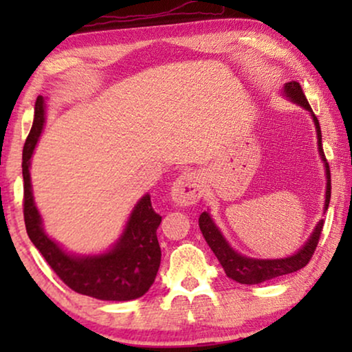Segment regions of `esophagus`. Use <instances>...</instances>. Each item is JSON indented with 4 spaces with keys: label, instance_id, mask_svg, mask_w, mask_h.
I'll use <instances>...</instances> for the list:
<instances>
[{
    "label": "esophagus",
    "instance_id": "34e87169",
    "mask_svg": "<svg viewBox=\"0 0 352 352\" xmlns=\"http://www.w3.org/2000/svg\"><path fill=\"white\" fill-rule=\"evenodd\" d=\"M204 195V186L195 173H182L171 186V199L177 206H192Z\"/></svg>",
    "mask_w": 352,
    "mask_h": 352
}]
</instances>
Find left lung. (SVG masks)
Listing matches in <instances>:
<instances>
[{
	"label": "left lung",
	"mask_w": 352,
	"mask_h": 352,
	"mask_svg": "<svg viewBox=\"0 0 352 352\" xmlns=\"http://www.w3.org/2000/svg\"><path fill=\"white\" fill-rule=\"evenodd\" d=\"M282 96L287 98L290 102L296 104L298 107L305 109L306 112H309L312 122H314L316 126V134H317V151H319L320 160L324 163L325 170V201H324V214L325 211L329 210L330 204V190H331V181H330V168L329 163L325 160L324 148H322V133H320V124L319 120L312 112L309 102H307L305 93H302L300 83L296 81H288V83L283 85ZM199 226L201 234L206 240V243L210 245V248L213 250L214 256L218 258L221 266H223L226 276L232 280L243 283V285H256V283H263L266 280H271V278L285 276V274H292L300 271L301 267H305L309 259L314 253L317 247V242H319L320 230L324 228V219H319V223L316 224V228L312 229V232L302 247L295 252L290 256L285 258H252L245 256V254L239 253L232 245L228 242V239L224 237L221 229L216 226L214 219L211 218L210 211H204L200 214Z\"/></svg>",
	"instance_id": "left-lung-1"
}]
</instances>
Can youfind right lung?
Listing matches in <instances>:
<instances>
[{"label":"right lung","mask_w":352,"mask_h":352,"mask_svg":"<svg viewBox=\"0 0 352 352\" xmlns=\"http://www.w3.org/2000/svg\"><path fill=\"white\" fill-rule=\"evenodd\" d=\"M46 123V99L38 96L35 118L22 153L23 218L27 234L54 272L81 295L102 301H129L148 292L160 267L157 229L162 216L152 208L151 195L136 201L120 237L99 253H72L46 232L33 197L30 165Z\"/></svg>","instance_id":"1"}]
</instances>
